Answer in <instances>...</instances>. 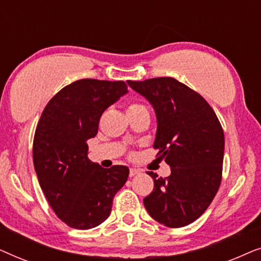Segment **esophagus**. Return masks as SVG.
<instances>
[{"label": "esophagus", "mask_w": 261, "mask_h": 261, "mask_svg": "<svg viewBox=\"0 0 261 261\" xmlns=\"http://www.w3.org/2000/svg\"><path fill=\"white\" fill-rule=\"evenodd\" d=\"M140 172H141V171L138 170V169H130L129 170V176L130 177H134V176H137V174H139Z\"/></svg>", "instance_id": "34e87169"}]
</instances>
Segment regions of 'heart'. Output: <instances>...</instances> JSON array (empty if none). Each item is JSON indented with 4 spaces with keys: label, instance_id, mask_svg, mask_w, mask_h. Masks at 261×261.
Returning a JSON list of instances; mask_svg holds the SVG:
<instances>
[{
    "label": "heart",
    "instance_id": "heart-1",
    "mask_svg": "<svg viewBox=\"0 0 261 261\" xmlns=\"http://www.w3.org/2000/svg\"><path fill=\"white\" fill-rule=\"evenodd\" d=\"M139 107H141L140 105H130L129 107H128V110H132V109H135V108H139ZM127 110V112H128Z\"/></svg>",
    "mask_w": 261,
    "mask_h": 261
}]
</instances>
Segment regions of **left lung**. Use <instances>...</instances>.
Instances as JSON below:
<instances>
[{
    "label": "left lung",
    "instance_id": "8db88e82",
    "mask_svg": "<svg viewBox=\"0 0 261 261\" xmlns=\"http://www.w3.org/2000/svg\"><path fill=\"white\" fill-rule=\"evenodd\" d=\"M127 83L154 109L153 147L171 167L167 178L147 172L154 189L144 198L145 208L164 226H188L205 212L220 188L224 153L220 121L201 95L172 77Z\"/></svg>",
    "mask_w": 261,
    "mask_h": 261
}]
</instances>
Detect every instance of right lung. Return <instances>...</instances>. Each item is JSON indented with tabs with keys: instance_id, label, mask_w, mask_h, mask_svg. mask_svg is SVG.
I'll list each match as a JSON object with an SVG mask.
<instances>
[{
	"instance_id": "1",
	"label": "right lung",
	"mask_w": 261,
	"mask_h": 261,
	"mask_svg": "<svg viewBox=\"0 0 261 261\" xmlns=\"http://www.w3.org/2000/svg\"><path fill=\"white\" fill-rule=\"evenodd\" d=\"M128 92L122 81L80 80L63 88L45 107L33 142L39 183L57 216L76 229L108 219L129 169H105L88 158L103 112Z\"/></svg>"
}]
</instances>
